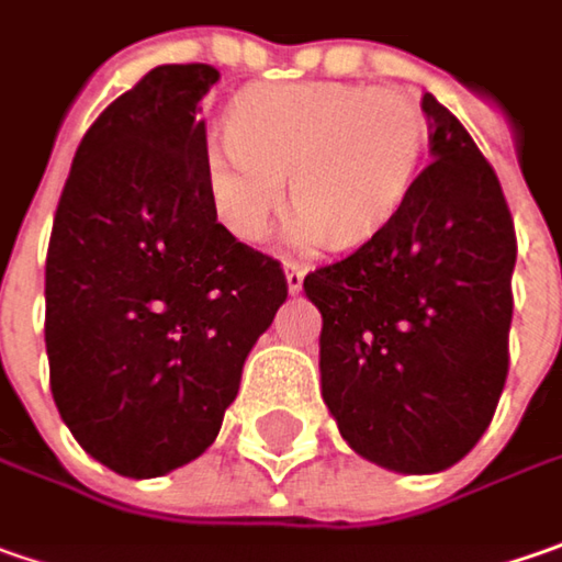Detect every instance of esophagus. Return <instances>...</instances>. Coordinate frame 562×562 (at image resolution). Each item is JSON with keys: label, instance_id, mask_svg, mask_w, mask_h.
I'll use <instances>...</instances> for the list:
<instances>
[{"label": "esophagus", "instance_id": "esophagus-1", "mask_svg": "<svg viewBox=\"0 0 562 562\" xmlns=\"http://www.w3.org/2000/svg\"><path fill=\"white\" fill-rule=\"evenodd\" d=\"M305 267H299V263H285V285H289V295H299L302 292V285H305Z\"/></svg>", "mask_w": 562, "mask_h": 562}]
</instances>
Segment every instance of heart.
Segmentation results:
<instances>
[{
  "instance_id": "obj_1",
  "label": "heart",
  "mask_w": 562,
  "mask_h": 562,
  "mask_svg": "<svg viewBox=\"0 0 562 562\" xmlns=\"http://www.w3.org/2000/svg\"><path fill=\"white\" fill-rule=\"evenodd\" d=\"M425 119L400 90L355 85H280L238 97L229 135L207 150L216 216L241 241H260L285 198L289 241L336 248L368 241L415 182Z\"/></svg>"
}]
</instances>
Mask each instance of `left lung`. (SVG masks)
Instances as JSON below:
<instances>
[{"label": "left lung", "instance_id": "1", "mask_svg": "<svg viewBox=\"0 0 562 562\" xmlns=\"http://www.w3.org/2000/svg\"><path fill=\"white\" fill-rule=\"evenodd\" d=\"M430 166L355 255L305 277L321 393L342 440L400 475L456 465L509 371L516 233L472 135L425 93Z\"/></svg>", "mask_w": 562, "mask_h": 562}]
</instances>
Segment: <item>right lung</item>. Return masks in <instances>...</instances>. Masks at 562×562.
Returning a JSON list of instances; mask_svg holds the SVG:
<instances>
[{
    "instance_id": "1",
    "label": "right lung",
    "mask_w": 562,
    "mask_h": 562,
    "mask_svg": "<svg viewBox=\"0 0 562 562\" xmlns=\"http://www.w3.org/2000/svg\"><path fill=\"white\" fill-rule=\"evenodd\" d=\"M213 65H157L90 125L46 255V355L87 456L159 477L216 440L241 368L285 302L207 188L201 100Z\"/></svg>"
}]
</instances>
